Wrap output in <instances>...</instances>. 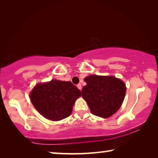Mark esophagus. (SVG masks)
Masks as SVG:
<instances>
[{
	"label": "esophagus",
	"mask_w": 158,
	"mask_h": 158,
	"mask_svg": "<svg viewBox=\"0 0 158 158\" xmlns=\"http://www.w3.org/2000/svg\"><path fill=\"white\" fill-rule=\"evenodd\" d=\"M77 88H78L80 90H81V89H82V87H81V83H79V84H77Z\"/></svg>",
	"instance_id": "1"
}]
</instances>
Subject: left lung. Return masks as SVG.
<instances>
[{
  "label": "left lung",
  "mask_w": 158,
  "mask_h": 158,
  "mask_svg": "<svg viewBox=\"0 0 158 158\" xmlns=\"http://www.w3.org/2000/svg\"><path fill=\"white\" fill-rule=\"evenodd\" d=\"M86 85L82 97L88 103L93 115L107 118L120 108L125 97L126 84L113 76L92 75L84 79Z\"/></svg>",
  "instance_id": "1"
}]
</instances>
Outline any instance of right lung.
Returning a JSON list of instances; mask_svg holds the SVG:
<instances>
[{
  "mask_svg": "<svg viewBox=\"0 0 158 158\" xmlns=\"http://www.w3.org/2000/svg\"><path fill=\"white\" fill-rule=\"evenodd\" d=\"M81 95V91L70 81L53 79L36 84L30 93V98L41 115L60 121L70 115L75 100Z\"/></svg>",
  "mask_w": 158,
  "mask_h": 158,
  "instance_id": "add662e5",
  "label": "right lung"
}]
</instances>
